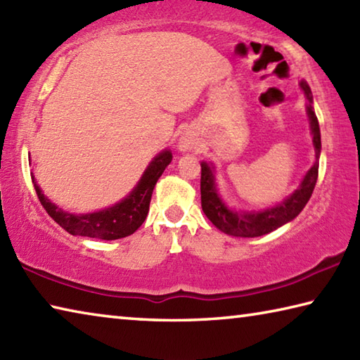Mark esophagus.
<instances>
[{
  "label": "esophagus",
  "instance_id": "1",
  "mask_svg": "<svg viewBox=\"0 0 360 360\" xmlns=\"http://www.w3.org/2000/svg\"><path fill=\"white\" fill-rule=\"evenodd\" d=\"M179 147H180L181 151H191V150L196 148V143H194V141L190 136H184L180 139Z\"/></svg>",
  "mask_w": 360,
  "mask_h": 360
}]
</instances>
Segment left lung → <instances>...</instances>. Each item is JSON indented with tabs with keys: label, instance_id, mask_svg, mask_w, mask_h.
<instances>
[{
	"label": "left lung",
	"instance_id": "8db88e82",
	"mask_svg": "<svg viewBox=\"0 0 360 360\" xmlns=\"http://www.w3.org/2000/svg\"><path fill=\"white\" fill-rule=\"evenodd\" d=\"M302 90L308 99L307 113L310 118V128L313 136V147L316 151V161L308 170L307 175L302 180L300 186L291 196L283 200L280 205L262 212H237L231 210L218 196L215 186V175H213V166L207 162H200V204L205 217L217 226V228L228 236L234 237H261L269 232L281 228L294 219L299 213L304 210L308 200H310L314 185L318 180L319 162L318 158L321 153V132L316 113L313 110V96L311 90L307 82H300Z\"/></svg>",
	"mask_w": 360,
	"mask_h": 360
}]
</instances>
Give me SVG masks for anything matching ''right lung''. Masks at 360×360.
I'll use <instances>...</instances> for the list:
<instances>
[{"instance_id": "right-lung-1", "label": "right lung", "mask_w": 360, "mask_h": 360, "mask_svg": "<svg viewBox=\"0 0 360 360\" xmlns=\"http://www.w3.org/2000/svg\"><path fill=\"white\" fill-rule=\"evenodd\" d=\"M170 161H172V153L169 150L161 151L150 162L142 179L139 180L134 190L129 193V196H126L122 202L112 205L109 209L85 213V215H74V213H68L56 207L44 196L34 180L33 184L44 209L69 234L103 238V240H117V238L134 234L141 228L145 218H147L153 188Z\"/></svg>"}]
</instances>
